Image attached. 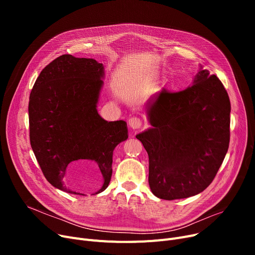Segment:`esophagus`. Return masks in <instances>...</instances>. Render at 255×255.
<instances>
[{
    "label": "esophagus",
    "mask_w": 255,
    "mask_h": 255,
    "mask_svg": "<svg viewBox=\"0 0 255 255\" xmlns=\"http://www.w3.org/2000/svg\"><path fill=\"white\" fill-rule=\"evenodd\" d=\"M129 126L134 129V130H137L141 127V120L137 117H133V118H130L129 119Z\"/></svg>",
    "instance_id": "obj_1"
}]
</instances>
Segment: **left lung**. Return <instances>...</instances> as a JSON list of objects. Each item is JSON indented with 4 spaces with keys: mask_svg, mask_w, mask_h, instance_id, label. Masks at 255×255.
Wrapping results in <instances>:
<instances>
[{
    "mask_svg": "<svg viewBox=\"0 0 255 255\" xmlns=\"http://www.w3.org/2000/svg\"><path fill=\"white\" fill-rule=\"evenodd\" d=\"M193 84L156 93L148 105L153 127L136 135L149 155L150 188L166 200L203 192L229 150V94L208 70H199Z\"/></svg>",
    "mask_w": 255,
    "mask_h": 255,
    "instance_id": "1",
    "label": "left lung"
}]
</instances>
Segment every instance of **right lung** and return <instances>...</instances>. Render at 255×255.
<instances>
[{"label":"right lung","instance_id":"add662e5","mask_svg":"<svg viewBox=\"0 0 255 255\" xmlns=\"http://www.w3.org/2000/svg\"><path fill=\"white\" fill-rule=\"evenodd\" d=\"M103 65L94 59L63 55L37 77L30 94V141L45 179L72 194L67 183L68 164L95 161L103 176L100 193L113 175V152L128 138L124 121L107 122L97 113ZM84 195V194H82Z\"/></svg>","mask_w":255,"mask_h":255}]
</instances>
